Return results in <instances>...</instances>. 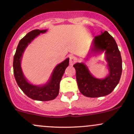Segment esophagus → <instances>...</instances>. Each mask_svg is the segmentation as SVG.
<instances>
[{
  "label": "esophagus",
  "mask_w": 134,
  "mask_h": 134,
  "mask_svg": "<svg viewBox=\"0 0 134 134\" xmlns=\"http://www.w3.org/2000/svg\"><path fill=\"white\" fill-rule=\"evenodd\" d=\"M69 60H70V65H72L77 61V58L72 55H69Z\"/></svg>",
  "instance_id": "1"
}]
</instances>
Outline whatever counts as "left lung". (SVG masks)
Masks as SVG:
<instances>
[{"mask_svg":"<svg viewBox=\"0 0 134 134\" xmlns=\"http://www.w3.org/2000/svg\"><path fill=\"white\" fill-rule=\"evenodd\" d=\"M92 53L105 52L109 74L103 79L92 76L88 68L83 63L74 65L76 80L81 93L90 98L107 96L113 91L120 79L122 72V60L116 41L107 31L94 38Z\"/></svg>","mask_w":134,"mask_h":134,"instance_id":"1","label":"left lung"}]
</instances>
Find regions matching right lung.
<instances>
[{
    "mask_svg": "<svg viewBox=\"0 0 134 134\" xmlns=\"http://www.w3.org/2000/svg\"><path fill=\"white\" fill-rule=\"evenodd\" d=\"M47 30H35L29 32L19 41L14 57V75L17 84L26 95L34 100L50 101L54 99L59 93L60 82L69 64V58H66L62 63L55 67L48 82L43 86H35L27 82L23 75L21 67V60L26 48L40 33H44Z\"/></svg>",
    "mask_w": 134,
    "mask_h": 134,
    "instance_id": "obj_1",
    "label": "right lung"
}]
</instances>
